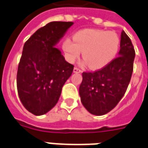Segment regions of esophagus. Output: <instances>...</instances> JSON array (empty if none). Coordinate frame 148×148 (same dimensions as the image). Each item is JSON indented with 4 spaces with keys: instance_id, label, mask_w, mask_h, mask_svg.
<instances>
[{
    "instance_id": "1",
    "label": "esophagus",
    "mask_w": 148,
    "mask_h": 148,
    "mask_svg": "<svg viewBox=\"0 0 148 148\" xmlns=\"http://www.w3.org/2000/svg\"><path fill=\"white\" fill-rule=\"evenodd\" d=\"M82 72V71H81L79 68H77V67H75L74 69H73V72H75V73H77V72Z\"/></svg>"
}]
</instances>
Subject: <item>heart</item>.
<instances>
[{"mask_svg":"<svg viewBox=\"0 0 148 148\" xmlns=\"http://www.w3.org/2000/svg\"><path fill=\"white\" fill-rule=\"evenodd\" d=\"M120 39L117 34L103 29H85L78 31L73 38H68L63 48L69 62L78 59L83 51L84 64L97 70L106 67L119 52Z\"/></svg>","mask_w":148,"mask_h":148,"instance_id":"obj_1","label":"heart"}]
</instances>
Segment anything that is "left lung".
<instances>
[{
    "label": "left lung",
    "instance_id": "left-lung-1",
    "mask_svg": "<svg viewBox=\"0 0 148 148\" xmlns=\"http://www.w3.org/2000/svg\"><path fill=\"white\" fill-rule=\"evenodd\" d=\"M119 56L93 72H83L79 93L90 114L103 115L114 108L127 91L133 72L134 46L125 31L121 34Z\"/></svg>",
    "mask_w": 148,
    "mask_h": 148
}]
</instances>
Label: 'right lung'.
<instances>
[{"label":"right lung","mask_w":148,"mask_h":148,"mask_svg":"<svg viewBox=\"0 0 148 148\" xmlns=\"http://www.w3.org/2000/svg\"><path fill=\"white\" fill-rule=\"evenodd\" d=\"M72 25V21L49 22L24 44L17 88L22 105L33 114H45L56 105L62 88L72 75L74 66L55 46Z\"/></svg>","instance_id":"obj_1"}]
</instances>
